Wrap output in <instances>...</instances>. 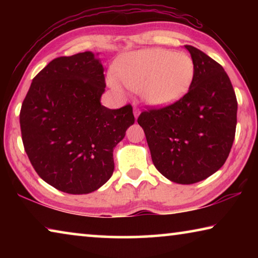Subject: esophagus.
I'll use <instances>...</instances> for the list:
<instances>
[{
    "instance_id": "34e87169",
    "label": "esophagus",
    "mask_w": 258,
    "mask_h": 258,
    "mask_svg": "<svg viewBox=\"0 0 258 258\" xmlns=\"http://www.w3.org/2000/svg\"><path fill=\"white\" fill-rule=\"evenodd\" d=\"M133 113H134L135 119H138V117H139V115H140V109L137 108V107H134V108H133Z\"/></svg>"
}]
</instances>
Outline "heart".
I'll use <instances>...</instances> for the list:
<instances>
[{
    "label": "heart",
    "instance_id": "b5f03b06",
    "mask_svg": "<svg viewBox=\"0 0 258 258\" xmlns=\"http://www.w3.org/2000/svg\"><path fill=\"white\" fill-rule=\"evenodd\" d=\"M195 77V62L184 52L152 47L132 52L107 77L108 85L123 92V84L138 91L152 107L173 104L187 93Z\"/></svg>",
    "mask_w": 258,
    "mask_h": 258
}]
</instances>
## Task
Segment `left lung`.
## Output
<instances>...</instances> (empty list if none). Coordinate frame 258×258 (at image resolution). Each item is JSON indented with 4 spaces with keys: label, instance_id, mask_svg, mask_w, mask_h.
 Segmentation results:
<instances>
[{
    "label": "left lung",
    "instance_id": "obj_1",
    "mask_svg": "<svg viewBox=\"0 0 258 258\" xmlns=\"http://www.w3.org/2000/svg\"><path fill=\"white\" fill-rule=\"evenodd\" d=\"M184 47L195 62L189 92L171 106L143 111L138 123L158 172L178 184H192L224 165L233 145L238 102L224 68L197 47Z\"/></svg>",
    "mask_w": 258,
    "mask_h": 258
}]
</instances>
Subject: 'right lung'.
I'll return each instance as SVG.
<instances>
[{"label":"right lung","instance_id":"1","mask_svg":"<svg viewBox=\"0 0 258 258\" xmlns=\"http://www.w3.org/2000/svg\"><path fill=\"white\" fill-rule=\"evenodd\" d=\"M99 53L59 56L34 77L20 110L25 151L43 181L71 195L91 194L111 177L113 149L134 124L127 104H101Z\"/></svg>","mask_w":258,"mask_h":258}]
</instances>
